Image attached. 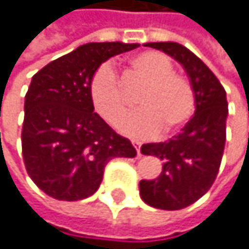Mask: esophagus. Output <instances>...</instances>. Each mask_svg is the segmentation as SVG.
Returning a JSON list of instances; mask_svg holds the SVG:
<instances>
[{"mask_svg":"<svg viewBox=\"0 0 249 249\" xmlns=\"http://www.w3.org/2000/svg\"><path fill=\"white\" fill-rule=\"evenodd\" d=\"M133 145H135L136 153H138V156H139V155H141V144H139L138 141H133Z\"/></svg>","mask_w":249,"mask_h":249,"instance_id":"34e87169","label":"esophagus"}]
</instances>
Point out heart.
I'll return each instance as SVG.
<instances>
[{"label": "heart", "mask_w": 249, "mask_h": 249, "mask_svg": "<svg viewBox=\"0 0 249 249\" xmlns=\"http://www.w3.org/2000/svg\"><path fill=\"white\" fill-rule=\"evenodd\" d=\"M128 70L139 83H144L138 94L142 108L122 121L128 102L111 66H99L89 79V100L108 124L116 125L121 121L122 133L149 138L160 128L164 133H174L192 118L197 104L195 89L189 79L174 72V63L167 55L155 51L141 52L128 60Z\"/></svg>", "instance_id": "obj_1"}]
</instances>
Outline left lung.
I'll use <instances>...</instances> for the list:
<instances>
[{"mask_svg":"<svg viewBox=\"0 0 249 249\" xmlns=\"http://www.w3.org/2000/svg\"><path fill=\"white\" fill-rule=\"evenodd\" d=\"M183 65L195 89V114L178 135L166 142L141 147L142 155L162 160L155 179H141L139 194L152 208L178 211L187 208L214 184L226 141L228 100L222 83L192 51L174 41L147 43Z\"/></svg>","mask_w":249,"mask_h":249,"instance_id":"left-lung-1","label":"left lung"}]
</instances>
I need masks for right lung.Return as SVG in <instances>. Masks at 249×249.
Masks as SVG:
<instances>
[{
	"label": "right lung",
	"mask_w": 249,
	"mask_h": 249,
	"mask_svg": "<svg viewBox=\"0 0 249 249\" xmlns=\"http://www.w3.org/2000/svg\"><path fill=\"white\" fill-rule=\"evenodd\" d=\"M138 46L87 43L32 77L24 99L23 160L32 181L49 197L87 198L99 189L108 161L136 156L128 139L94 113L88 83L110 57Z\"/></svg>",
	"instance_id": "1"
}]
</instances>
